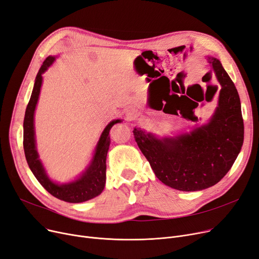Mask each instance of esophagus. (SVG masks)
I'll return each instance as SVG.
<instances>
[{"mask_svg":"<svg viewBox=\"0 0 259 259\" xmlns=\"http://www.w3.org/2000/svg\"><path fill=\"white\" fill-rule=\"evenodd\" d=\"M137 117H138V113L135 108L131 107L125 110V118L127 121H134Z\"/></svg>","mask_w":259,"mask_h":259,"instance_id":"1","label":"esophagus"}]
</instances>
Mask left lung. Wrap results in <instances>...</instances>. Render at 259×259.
I'll use <instances>...</instances> for the list:
<instances>
[{
  "instance_id": "obj_1",
  "label": "left lung",
  "mask_w": 259,
  "mask_h": 259,
  "mask_svg": "<svg viewBox=\"0 0 259 259\" xmlns=\"http://www.w3.org/2000/svg\"><path fill=\"white\" fill-rule=\"evenodd\" d=\"M206 60L220 85L218 104L207 123L168 137H158L142 128L133 131L156 177L183 192L215 186L235 162L243 143L238 92L220 61L214 57Z\"/></svg>"
}]
</instances>
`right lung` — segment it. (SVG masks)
<instances>
[{
  "mask_svg": "<svg viewBox=\"0 0 259 259\" xmlns=\"http://www.w3.org/2000/svg\"><path fill=\"white\" fill-rule=\"evenodd\" d=\"M56 60L55 56H49L43 62L38 75L35 77L30 100L26 107L25 117L23 123V146L28 166L32 174L41 186L51 193L56 198L70 203H79L88 201L100 195L105 187L106 180V156L109 149L110 138L109 131L114 124L122 122L121 119L110 121L103 130L101 136L97 142L94 155L90 164L75 179L65 183H57L47 175L45 167L39 158L36 151L35 132H34V110L38 104L41 86L43 82V73L48 69Z\"/></svg>",
  "mask_w": 259,
  "mask_h": 259,
  "instance_id": "add662e5",
  "label": "right lung"
}]
</instances>
